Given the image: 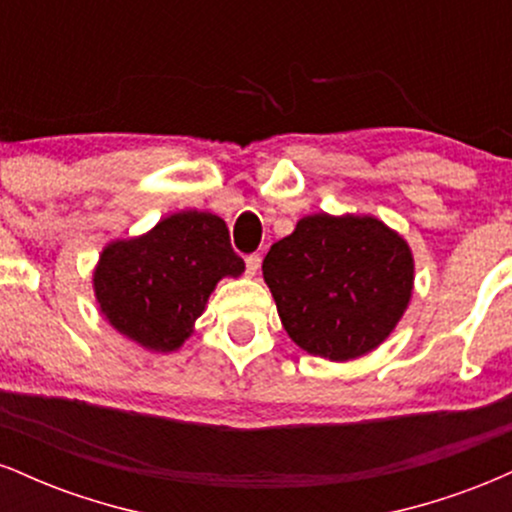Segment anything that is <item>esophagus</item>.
Masks as SVG:
<instances>
[{
	"mask_svg": "<svg viewBox=\"0 0 512 512\" xmlns=\"http://www.w3.org/2000/svg\"><path fill=\"white\" fill-rule=\"evenodd\" d=\"M260 264H262L260 255H248L245 257V272H248L250 276H255L257 269H260Z\"/></svg>",
	"mask_w": 512,
	"mask_h": 512,
	"instance_id": "obj_1",
	"label": "esophagus"
}]
</instances>
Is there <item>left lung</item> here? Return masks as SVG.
<instances>
[{
	"mask_svg": "<svg viewBox=\"0 0 512 512\" xmlns=\"http://www.w3.org/2000/svg\"><path fill=\"white\" fill-rule=\"evenodd\" d=\"M262 274L281 325L330 361L368 354L395 330L414 284L411 252L373 216H305L269 248Z\"/></svg>",
	"mask_w": 512,
	"mask_h": 512,
	"instance_id": "left-lung-1",
	"label": "left lung"
}]
</instances>
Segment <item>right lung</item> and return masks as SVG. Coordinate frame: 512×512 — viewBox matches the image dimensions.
Returning a JSON list of instances; mask_svg holds the SVG:
<instances>
[{"instance_id": "right-lung-1", "label": "right lung", "mask_w": 512, "mask_h": 512, "mask_svg": "<svg viewBox=\"0 0 512 512\" xmlns=\"http://www.w3.org/2000/svg\"><path fill=\"white\" fill-rule=\"evenodd\" d=\"M243 269L219 216L180 211L142 238L108 245L93 286L117 332L146 349L175 351L190 337L216 281Z\"/></svg>"}]
</instances>
